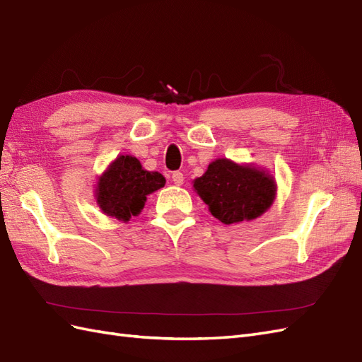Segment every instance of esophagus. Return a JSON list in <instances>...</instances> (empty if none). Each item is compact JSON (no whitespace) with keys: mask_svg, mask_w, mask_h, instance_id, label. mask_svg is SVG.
<instances>
[{"mask_svg":"<svg viewBox=\"0 0 362 362\" xmlns=\"http://www.w3.org/2000/svg\"><path fill=\"white\" fill-rule=\"evenodd\" d=\"M172 181H173V184L182 185V182H184V175H182L181 172H173V173H172Z\"/></svg>","mask_w":362,"mask_h":362,"instance_id":"esophagus-1","label":"esophagus"}]
</instances>
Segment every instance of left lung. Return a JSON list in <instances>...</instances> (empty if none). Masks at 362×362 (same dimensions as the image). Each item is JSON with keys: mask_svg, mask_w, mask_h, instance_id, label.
<instances>
[{"mask_svg": "<svg viewBox=\"0 0 362 362\" xmlns=\"http://www.w3.org/2000/svg\"><path fill=\"white\" fill-rule=\"evenodd\" d=\"M193 189L214 218L231 226L262 216L274 202L277 185L268 172L256 165L218 158L193 181Z\"/></svg>", "mask_w": 362, "mask_h": 362, "instance_id": "left-lung-1", "label": "left lung"}]
</instances>
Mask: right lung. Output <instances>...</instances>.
I'll list each match as a JSON object with an SVG mask.
<instances>
[{
	"label": "right lung",
	"instance_id": "obj_1",
	"mask_svg": "<svg viewBox=\"0 0 362 362\" xmlns=\"http://www.w3.org/2000/svg\"><path fill=\"white\" fill-rule=\"evenodd\" d=\"M160 172H148L132 155L117 157L97 181L95 199L106 216L128 222L140 214L146 197L164 187Z\"/></svg>",
	"mask_w": 362,
	"mask_h": 362
}]
</instances>
